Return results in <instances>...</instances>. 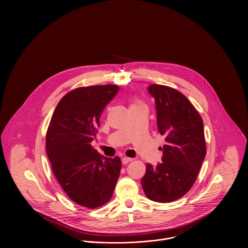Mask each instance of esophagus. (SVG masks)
<instances>
[{
	"label": "esophagus",
	"instance_id": "34e87169",
	"mask_svg": "<svg viewBox=\"0 0 248 248\" xmlns=\"http://www.w3.org/2000/svg\"><path fill=\"white\" fill-rule=\"evenodd\" d=\"M133 159L132 158H130V157H122V159H121V161H122V164L123 165H125V164H127V163H129V162H131Z\"/></svg>",
	"mask_w": 248,
	"mask_h": 248
}]
</instances>
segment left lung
<instances>
[{
  "label": "left lung",
  "mask_w": 248,
  "mask_h": 248,
  "mask_svg": "<svg viewBox=\"0 0 248 248\" xmlns=\"http://www.w3.org/2000/svg\"><path fill=\"white\" fill-rule=\"evenodd\" d=\"M158 132L165 137L162 162L146 164L141 185L146 197L166 203L183 197L196 181L206 155L202 119L185 95L177 90L153 84Z\"/></svg>",
  "instance_id": "obj_1"
}]
</instances>
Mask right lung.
Listing matches in <instances>:
<instances>
[{"mask_svg": "<svg viewBox=\"0 0 248 248\" xmlns=\"http://www.w3.org/2000/svg\"><path fill=\"white\" fill-rule=\"evenodd\" d=\"M116 85L78 88L58 103L46 139L53 174L74 202L91 209L107 203L121 170L118 156L106 157L91 142L100 127V116L115 96Z\"/></svg>", "mask_w": 248, "mask_h": 248, "instance_id": "right-lung-1", "label": "right lung"}]
</instances>
